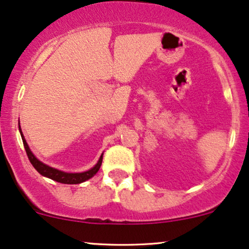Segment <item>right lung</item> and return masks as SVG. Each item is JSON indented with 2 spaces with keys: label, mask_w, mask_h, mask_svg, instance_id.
I'll list each match as a JSON object with an SVG mask.
<instances>
[{
  "label": "right lung",
  "mask_w": 249,
  "mask_h": 249,
  "mask_svg": "<svg viewBox=\"0 0 249 249\" xmlns=\"http://www.w3.org/2000/svg\"><path fill=\"white\" fill-rule=\"evenodd\" d=\"M19 132H20V135H21V139H23V143H24L25 150H26L28 160H30V162L32 163L34 169H36L40 175H42L43 177L50 178V179H53V180H55V181L62 182V184H70V185L80 184V182H84V181L88 180V179L94 177V176L96 175V172L99 171L100 166H101V164H102L103 153L101 154V156H100L99 161H97L96 164L94 165L92 169L87 170V171L74 172V174H73V172H64V171H61V170H58V169L52 168V166L45 164V163L41 162L40 160H37L36 157L34 156L32 150H31L30 147H28L26 140H25L23 132H21L20 125H19Z\"/></svg>",
  "instance_id": "add662e5"
}]
</instances>
